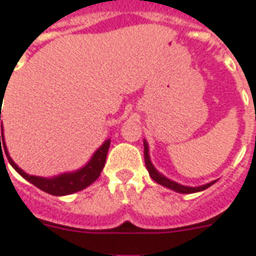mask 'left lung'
Masks as SVG:
<instances>
[{
    "mask_svg": "<svg viewBox=\"0 0 256 256\" xmlns=\"http://www.w3.org/2000/svg\"><path fill=\"white\" fill-rule=\"evenodd\" d=\"M144 164H146V168L148 170V174L152 176L156 183H160L162 186L164 187H168L171 190L174 191H178V192H183V194H191V192H198V191H202V190H206L207 187H210L211 184H214L215 182H211V183H207L204 186H199V187H187V186H182V184H179L176 182H172L170 179H168L166 176L158 172V171L154 168V166L150 162V156H148V144H146V140H144Z\"/></svg>",
    "mask_w": 256,
    "mask_h": 256,
    "instance_id": "8db88e82",
    "label": "left lung"
}]
</instances>
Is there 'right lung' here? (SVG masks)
Listing matches in <instances>:
<instances>
[{
    "label": "right lung",
    "instance_id": "1",
    "mask_svg": "<svg viewBox=\"0 0 256 256\" xmlns=\"http://www.w3.org/2000/svg\"><path fill=\"white\" fill-rule=\"evenodd\" d=\"M5 92L0 94V100L2 102V96ZM0 120H1V108H0ZM4 148L2 149V148ZM108 148H110V140H108L102 146H100L94 156L90 160L85 168H81V170L76 171V172H69V174H62L60 176H56V178L48 179V178H41V176H34V175L26 174L25 171H22L21 168H18L17 164H14L13 160L10 158L9 154H8V150H6L5 146V140H4V134L1 132L0 136V152L1 156L2 150L5 152L6 156H8V160L9 164L16 168L18 174H21L26 180H29L30 183H33L34 186H37L40 190L45 191L48 194L52 195H69L73 194V192H77V191H81L84 188H86L88 186H90L94 180L98 179V176L100 175V171L104 168V162H106V156H108Z\"/></svg>",
    "mask_w": 256,
    "mask_h": 256
}]
</instances>
